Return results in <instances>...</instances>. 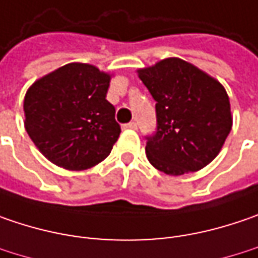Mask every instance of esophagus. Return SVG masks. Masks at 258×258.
<instances>
[{"mask_svg": "<svg viewBox=\"0 0 258 258\" xmlns=\"http://www.w3.org/2000/svg\"><path fill=\"white\" fill-rule=\"evenodd\" d=\"M124 128L136 130V128H137V124H136L134 121H131V122H127V124H124Z\"/></svg>", "mask_w": 258, "mask_h": 258, "instance_id": "34e87169", "label": "esophagus"}]
</instances>
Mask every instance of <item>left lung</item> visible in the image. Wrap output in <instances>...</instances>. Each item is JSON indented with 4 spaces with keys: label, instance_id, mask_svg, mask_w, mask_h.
<instances>
[{
    "label": "left lung",
    "instance_id": "8db88e82",
    "mask_svg": "<svg viewBox=\"0 0 258 258\" xmlns=\"http://www.w3.org/2000/svg\"><path fill=\"white\" fill-rule=\"evenodd\" d=\"M139 77L156 100V131L144 137L149 162L168 175L209 165L232 127L223 86L179 58L140 70Z\"/></svg>",
    "mask_w": 258,
    "mask_h": 258
}]
</instances>
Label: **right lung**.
<instances>
[{
  "label": "right lung",
  "mask_w": 258,
  "mask_h": 258,
  "mask_svg": "<svg viewBox=\"0 0 258 258\" xmlns=\"http://www.w3.org/2000/svg\"><path fill=\"white\" fill-rule=\"evenodd\" d=\"M111 76L73 62L42 77L24 98V127L45 158L82 171L108 158L121 127L106 100Z\"/></svg>",
  "instance_id": "1"
}]
</instances>
